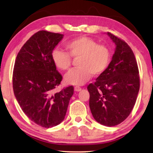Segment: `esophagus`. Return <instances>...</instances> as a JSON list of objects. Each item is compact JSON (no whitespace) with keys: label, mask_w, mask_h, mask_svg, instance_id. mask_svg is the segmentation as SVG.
<instances>
[{"label":"esophagus","mask_w":153,"mask_h":153,"mask_svg":"<svg viewBox=\"0 0 153 153\" xmlns=\"http://www.w3.org/2000/svg\"><path fill=\"white\" fill-rule=\"evenodd\" d=\"M74 90H75V91H76V92H79L80 90H82V88H80L79 86H75Z\"/></svg>","instance_id":"obj_1"}]
</instances>
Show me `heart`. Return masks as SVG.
Here are the masks:
<instances>
[{
  "instance_id": "heart-1",
  "label": "heart",
  "mask_w": 153,
  "mask_h": 153,
  "mask_svg": "<svg viewBox=\"0 0 153 153\" xmlns=\"http://www.w3.org/2000/svg\"><path fill=\"white\" fill-rule=\"evenodd\" d=\"M68 52L60 49H54L51 56L54 64L63 71L69 69L72 58L79 59V67L73 69L65 76L69 84L80 86L90 79L92 75L99 76L105 73L111 62V53L109 48L98 45L97 41L87 36L74 38L66 44Z\"/></svg>"
}]
</instances>
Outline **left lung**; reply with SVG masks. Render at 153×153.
<instances>
[{"mask_svg": "<svg viewBox=\"0 0 153 153\" xmlns=\"http://www.w3.org/2000/svg\"><path fill=\"white\" fill-rule=\"evenodd\" d=\"M115 44L112 60L94 84H90L89 106L94 120L103 126H117L132 111L140 89L138 64L125 41L107 32Z\"/></svg>", "mask_w": 153, "mask_h": 153, "instance_id": "1", "label": "left lung"}]
</instances>
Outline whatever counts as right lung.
Here are the masks:
<instances>
[{
  "label": "right lung",
  "mask_w": 153,
  "mask_h": 153,
  "mask_svg": "<svg viewBox=\"0 0 153 153\" xmlns=\"http://www.w3.org/2000/svg\"><path fill=\"white\" fill-rule=\"evenodd\" d=\"M63 34L42 30L36 32L18 53L13 73L15 97L30 120L46 128L61 123L66 115L74 87L55 89L61 74L52 60L53 49Z\"/></svg>",
  "instance_id": "right-lung-1"
}]
</instances>
